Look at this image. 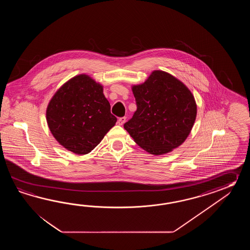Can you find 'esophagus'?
<instances>
[{"label":"esophagus","instance_id":"34e87169","mask_svg":"<svg viewBox=\"0 0 250 250\" xmlns=\"http://www.w3.org/2000/svg\"><path fill=\"white\" fill-rule=\"evenodd\" d=\"M126 120H127V118L126 117L120 118V119L118 120V124L122 126L124 123H126Z\"/></svg>","mask_w":250,"mask_h":250}]
</instances>
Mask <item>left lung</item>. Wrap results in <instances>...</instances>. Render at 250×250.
Wrapping results in <instances>:
<instances>
[{
	"instance_id": "8db88e82",
	"label": "left lung",
	"mask_w": 250,
	"mask_h": 250,
	"mask_svg": "<svg viewBox=\"0 0 250 250\" xmlns=\"http://www.w3.org/2000/svg\"><path fill=\"white\" fill-rule=\"evenodd\" d=\"M131 89L138 109L124 128L134 141L154 155L182 145L197 117L196 100L188 86L168 72L154 70Z\"/></svg>"
}]
</instances>
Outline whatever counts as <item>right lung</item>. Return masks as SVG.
Listing matches in <instances>:
<instances>
[{
    "label": "right lung",
    "instance_id": "obj_1",
    "mask_svg": "<svg viewBox=\"0 0 250 250\" xmlns=\"http://www.w3.org/2000/svg\"><path fill=\"white\" fill-rule=\"evenodd\" d=\"M46 122L64 148L86 154L101 142L117 119L111 113L104 86L90 76L80 74L55 92L46 108Z\"/></svg>",
    "mask_w": 250,
    "mask_h": 250
}]
</instances>
